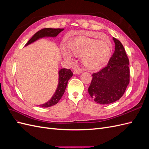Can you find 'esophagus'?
Listing matches in <instances>:
<instances>
[{"label": "esophagus", "mask_w": 149, "mask_h": 149, "mask_svg": "<svg viewBox=\"0 0 149 149\" xmlns=\"http://www.w3.org/2000/svg\"><path fill=\"white\" fill-rule=\"evenodd\" d=\"M82 72H83V71H82L81 69H80V68H75V69H74V72H73V73H74V74H80V73H81Z\"/></svg>", "instance_id": "1"}]
</instances>
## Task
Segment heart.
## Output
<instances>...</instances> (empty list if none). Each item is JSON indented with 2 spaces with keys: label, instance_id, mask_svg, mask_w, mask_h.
I'll return each instance as SVG.
<instances>
[{
  "label": "heart",
  "instance_id": "1",
  "mask_svg": "<svg viewBox=\"0 0 149 149\" xmlns=\"http://www.w3.org/2000/svg\"><path fill=\"white\" fill-rule=\"evenodd\" d=\"M68 51L63 53L67 60H72V55L81 57L83 65L90 70L96 69L109 60L112 45L107 40H96L86 37H78L69 43Z\"/></svg>",
  "mask_w": 149,
  "mask_h": 149
}]
</instances>
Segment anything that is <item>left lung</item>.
Here are the masks:
<instances>
[{"instance_id": "8db88e82", "label": "left lung", "mask_w": 149, "mask_h": 149, "mask_svg": "<svg viewBox=\"0 0 149 149\" xmlns=\"http://www.w3.org/2000/svg\"><path fill=\"white\" fill-rule=\"evenodd\" d=\"M115 51L107 65L93 74L88 88L90 96L97 103L107 104L123 96L130 82L129 61L121 42L113 38Z\"/></svg>"}]
</instances>
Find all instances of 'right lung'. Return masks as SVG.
<instances>
[{
    "mask_svg": "<svg viewBox=\"0 0 149 149\" xmlns=\"http://www.w3.org/2000/svg\"><path fill=\"white\" fill-rule=\"evenodd\" d=\"M63 30V29H43L35 33L33 37L29 40V41L26 43L25 46L34 42L40 38H43L45 37H56ZM73 75V72L70 70V69L63 68L60 70L59 71V82H58V88L56 90V92L53 94L50 100L43 104L40 105V106L42 107H48L53 106L57 104L62 97L63 95L68 80L72 77Z\"/></svg>",
    "mask_w": 149,
    "mask_h": 149,
    "instance_id": "obj_1",
    "label": "right lung"
}]
</instances>
